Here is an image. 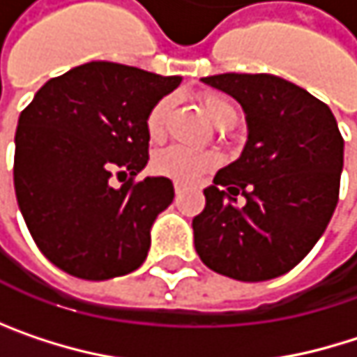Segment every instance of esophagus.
I'll return each instance as SVG.
<instances>
[{
	"label": "esophagus",
	"mask_w": 357,
	"mask_h": 357,
	"mask_svg": "<svg viewBox=\"0 0 357 357\" xmlns=\"http://www.w3.org/2000/svg\"><path fill=\"white\" fill-rule=\"evenodd\" d=\"M174 190H176V194H181V192H183V185H181V183H178V181H176V183H174Z\"/></svg>",
	"instance_id": "esophagus-1"
}]
</instances>
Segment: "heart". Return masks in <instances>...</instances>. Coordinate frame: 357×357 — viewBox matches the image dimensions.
<instances>
[{
  "instance_id": "b5f03b06",
  "label": "heart",
  "mask_w": 357,
  "mask_h": 357,
  "mask_svg": "<svg viewBox=\"0 0 357 357\" xmlns=\"http://www.w3.org/2000/svg\"><path fill=\"white\" fill-rule=\"evenodd\" d=\"M200 107L217 128H231L238 119V109L223 95H215V93L202 95ZM167 113H169V99L167 97L159 99L146 113V134L153 142L163 138ZM217 165H219V157L215 153L190 151V149H181V146L163 149L153 159L155 174L174 179L178 183H185V185L200 181L204 174L213 172Z\"/></svg>"
}]
</instances>
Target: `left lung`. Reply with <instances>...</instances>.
Masks as SVG:
<instances>
[{"instance_id": "8db88e82", "label": "left lung", "mask_w": 357, "mask_h": 357, "mask_svg": "<svg viewBox=\"0 0 357 357\" xmlns=\"http://www.w3.org/2000/svg\"><path fill=\"white\" fill-rule=\"evenodd\" d=\"M202 82L242 105L248 140L204 190V211L192 221L196 252L211 271L238 281L281 277L314 248L339 200L343 138L335 115L273 74Z\"/></svg>"}]
</instances>
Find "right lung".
Here are the masks:
<instances>
[{
  "label": "right lung",
  "instance_id": "obj_1",
  "mask_svg": "<svg viewBox=\"0 0 357 357\" xmlns=\"http://www.w3.org/2000/svg\"><path fill=\"white\" fill-rule=\"evenodd\" d=\"M181 76L91 61L45 82L20 113L14 188L38 250L89 281L136 271L151 227L174 200L167 178H134L149 161L146 113ZM117 175L124 183L115 188Z\"/></svg>",
  "mask_w": 357,
  "mask_h": 357
}]
</instances>
